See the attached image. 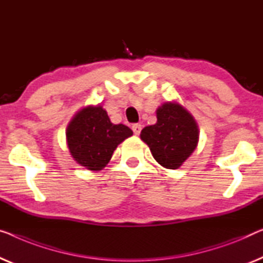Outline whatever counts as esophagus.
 <instances>
[{
	"mask_svg": "<svg viewBox=\"0 0 263 263\" xmlns=\"http://www.w3.org/2000/svg\"><path fill=\"white\" fill-rule=\"evenodd\" d=\"M132 131H133V133H135V135L138 136L140 131H142V125H140V124H133L132 125Z\"/></svg>",
	"mask_w": 263,
	"mask_h": 263,
	"instance_id": "34e87169",
	"label": "esophagus"
}]
</instances>
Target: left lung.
Instances as JSON below:
<instances>
[{
  "label": "left lung",
  "instance_id": "8db88e82",
  "mask_svg": "<svg viewBox=\"0 0 263 263\" xmlns=\"http://www.w3.org/2000/svg\"><path fill=\"white\" fill-rule=\"evenodd\" d=\"M198 126L194 117L176 103L157 109V123L144 127L140 138L150 147L154 158L166 169H178L198 143Z\"/></svg>",
  "mask_w": 263,
  "mask_h": 263
}]
</instances>
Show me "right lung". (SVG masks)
<instances>
[{
  "label": "right lung",
  "instance_id": "obj_1",
  "mask_svg": "<svg viewBox=\"0 0 263 263\" xmlns=\"http://www.w3.org/2000/svg\"><path fill=\"white\" fill-rule=\"evenodd\" d=\"M133 132L126 125H115L100 106L82 108L70 121L66 137L74 160L86 169L101 170L117 146Z\"/></svg>",
  "mask_w": 263,
  "mask_h": 263
}]
</instances>
